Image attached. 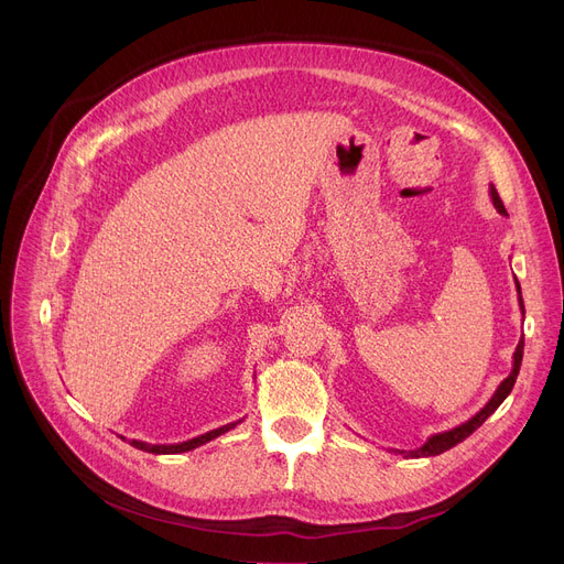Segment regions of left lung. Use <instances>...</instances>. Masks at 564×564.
<instances>
[{
  "instance_id": "obj_1",
  "label": "left lung",
  "mask_w": 564,
  "mask_h": 564,
  "mask_svg": "<svg viewBox=\"0 0 564 564\" xmlns=\"http://www.w3.org/2000/svg\"><path fill=\"white\" fill-rule=\"evenodd\" d=\"M489 194H491V200H494V207L496 210L500 213V215H508V210H506V205H502V200H500V196H498V192H496V187L491 185L489 187ZM517 292H519V306H521V313L525 315V311H523V300H521V285H519V281H517ZM514 361H512V372L500 381V387L496 389V393L491 395V400L476 413V416L473 419H468L466 423H462V425H457V427H453V430H448V432H438V434H432L421 448H416V451H393V453H400V455H404V457H434V455H441V453H446V451H451L453 446H457V443H462L466 436H470L473 432H476L489 416L491 413L502 404V400H506L510 393H512V389H514V381H517V375H519V368H521V359H523V338L519 340V345H517V349H514V357H512Z\"/></svg>"
}]
</instances>
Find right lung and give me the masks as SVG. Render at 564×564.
<instances>
[{"instance_id": "1", "label": "right lung", "mask_w": 564, "mask_h": 564, "mask_svg": "<svg viewBox=\"0 0 564 564\" xmlns=\"http://www.w3.org/2000/svg\"><path fill=\"white\" fill-rule=\"evenodd\" d=\"M242 421H245V419L235 421V423H228V425H221V427H217V430H210V432H205V434L194 436V438L183 441V443H145V441H137V438H132V441H130V446H134V448L143 451V453H153V455H181V453L194 451V448L203 446V443H207V441H213V438H217V436L226 434L228 430H235V427L240 425ZM121 438H123V436H121Z\"/></svg>"}]
</instances>
